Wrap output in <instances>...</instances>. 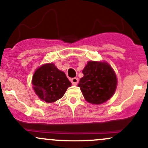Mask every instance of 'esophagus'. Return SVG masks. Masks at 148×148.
I'll return each instance as SVG.
<instances>
[{"mask_svg": "<svg viewBox=\"0 0 148 148\" xmlns=\"http://www.w3.org/2000/svg\"><path fill=\"white\" fill-rule=\"evenodd\" d=\"M71 82L73 85H77L78 82H79V79L76 77L72 78V79H71Z\"/></svg>", "mask_w": 148, "mask_h": 148, "instance_id": "esophagus-1", "label": "esophagus"}]
</instances>
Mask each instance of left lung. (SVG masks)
<instances>
[{"instance_id":"8db88e82","label":"left lung","mask_w":148,"mask_h":148,"mask_svg":"<svg viewBox=\"0 0 148 148\" xmlns=\"http://www.w3.org/2000/svg\"><path fill=\"white\" fill-rule=\"evenodd\" d=\"M82 72L84 76L80 79L78 86L88 102L101 104L114 95L117 78L109 64L106 62L88 61Z\"/></svg>"}]
</instances>
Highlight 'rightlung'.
I'll use <instances>...</instances> for the list:
<instances>
[{
	"mask_svg": "<svg viewBox=\"0 0 148 148\" xmlns=\"http://www.w3.org/2000/svg\"><path fill=\"white\" fill-rule=\"evenodd\" d=\"M33 90L40 99L52 103L60 99L70 81L65 74L59 70L53 63H47L36 69L32 79Z\"/></svg>",
	"mask_w": 148,
	"mask_h": 148,
	"instance_id": "add662e5",
	"label": "right lung"
}]
</instances>
